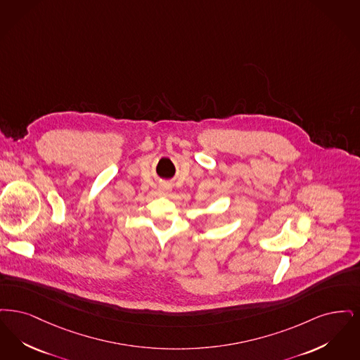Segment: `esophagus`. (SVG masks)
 I'll return each instance as SVG.
<instances>
[{"label": "esophagus", "mask_w": 360, "mask_h": 360, "mask_svg": "<svg viewBox=\"0 0 360 360\" xmlns=\"http://www.w3.org/2000/svg\"><path fill=\"white\" fill-rule=\"evenodd\" d=\"M171 188L168 187V186H161L160 187V192H162V193H165V192H168Z\"/></svg>", "instance_id": "obj_1"}]
</instances>
